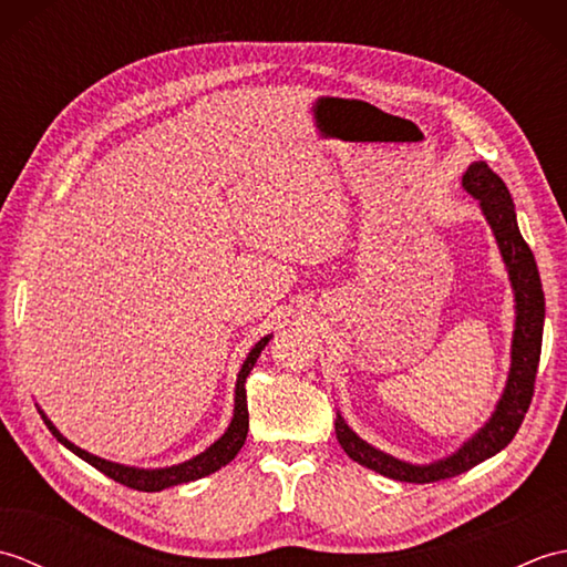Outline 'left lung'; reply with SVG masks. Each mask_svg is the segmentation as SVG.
<instances>
[{"mask_svg":"<svg viewBox=\"0 0 567 567\" xmlns=\"http://www.w3.org/2000/svg\"><path fill=\"white\" fill-rule=\"evenodd\" d=\"M463 187L467 195L480 202L485 219L497 238L502 260L507 265L509 282L514 290V339H512V368L504 392L495 406V412L485 421V426L473 433L461 449L449 457H441L429 465H412L400 457L378 451L375 445L363 441L358 433L346 424L341 412H336V439L341 449L353 457L355 463L365 465L375 473L400 480V483H439L445 477H455L467 473L470 467L487 461L507 445L528 412L534 396L536 370L540 360V341H544V319H546V299L540 287L538 268L534 252L524 240L519 224H516L514 202L507 185L502 183L497 173H492L487 163H473L463 175Z\"/></svg>","mask_w":567,"mask_h":567,"instance_id":"left-lung-1","label":"left lung"}]
</instances>
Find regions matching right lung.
Listing matches in <instances>:
<instances>
[{
    "mask_svg": "<svg viewBox=\"0 0 567 567\" xmlns=\"http://www.w3.org/2000/svg\"><path fill=\"white\" fill-rule=\"evenodd\" d=\"M270 336H265V339H260L256 346L250 348L248 358L244 360V365H240V372H238V380H236V404H234V419L231 424H228V429L224 431V436L219 441H214L207 451L189 457V461L179 463V465H171V467H153V470H146V467H131V465H122V463H112V461H104V457H97L92 455L87 451H82L80 445L70 443L63 433H60L53 421L48 419L43 412V421L45 426L51 429L53 436L65 445L68 451H72L75 455H80L84 463H90L92 467H97L100 473H104L106 477L116 480V483H122L131 489H138V492H161L165 487H175V485H185V483H192V480H199V477H207L212 473H216V470L224 467L226 463H231L234 457L238 455V451L244 449L246 443V436H248V402H246V378L250 375L252 365H256V360L260 355V351L265 346H268Z\"/></svg>",
    "mask_w": 567,
    "mask_h": 567,
    "instance_id": "add662e5",
    "label": "right lung"
}]
</instances>
